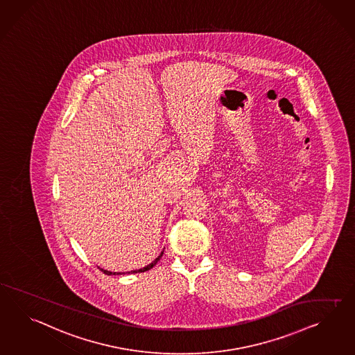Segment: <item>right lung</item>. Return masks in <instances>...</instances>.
Segmentation results:
<instances>
[{
    "instance_id": "1",
    "label": "right lung",
    "mask_w": 355,
    "mask_h": 355,
    "mask_svg": "<svg viewBox=\"0 0 355 355\" xmlns=\"http://www.w3.org/2000/svg\"><path fill=\"white\" fill-rule=\"evenodd\" d=\"M162 254H164V251L159 254L158 257H155V260L152 261V263H149V265H146L144 268H141V269H137V270H131V272H128L130 273H143V272H146V270H149V269H152L153 266H155V263H158L159 260H161V257H162ZM101 269V268H99ZM101 272L104 274H107V275H119V274H125V273H113V272H110V270H104V269H101Z\"/></svg>"
}]
</instances>
